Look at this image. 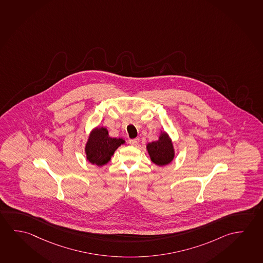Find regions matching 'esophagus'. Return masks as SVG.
I'll return each mask as SVG.
<instances>
[{"label":"esophagus","mask_w":263,"mask_h":263,"mask_svg":"<svg viewBox=\"0 0 263 263\" xmlns=\"http://www.w3.org/2000/svg\"><path fill=\"white\" fill-rule=\"evenodd\" d=\"M139 142H140V140H139L138 138H136V139H132V140H129V143L130 145L136 146L138 143H139Z\"/></svg>","instance_id":"esophagus-1"}]
</instances>
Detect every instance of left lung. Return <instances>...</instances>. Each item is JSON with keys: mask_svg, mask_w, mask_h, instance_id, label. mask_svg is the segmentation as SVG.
<instances>
[{"mask_svg": "<svg viewBox=\"0 0 263 263\" xmlns=\"http://www.w3.org/2000/svg\"><path fill=\"white\" fill-rule=\"evenodd\" d=\"M147 150L153 163L157 165H165L171 163L175 156L171 140L166 134H162L158 141L147 144Z\"/></svg>", "mask_w": 263, "mask_h": 263, "instance_id": "obj_1", "label": "left lung"}]
</instances>
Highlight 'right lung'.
<instances>
[{"label": "right lung", "instance_id": "1", "mask_svg": "<svg viewBox=\"0 0 263 263\" xmlns=\"http://www.w3.org/2000/svg\"><path fill=\"white\" fill-rule=\"evenodd\" d=\"M122 143H124L122 139L109 137L108 130L103 127L93 129L85 150L87 159L92 164L101 166L108 163L115 150Z\"/></svg>", "mask_w": 263, "mask_h": 263}]
</instances>
